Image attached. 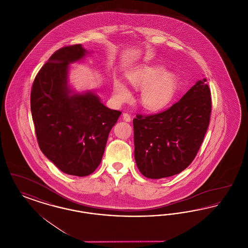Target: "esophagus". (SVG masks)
I'll return each mask as SVG.
<instances>
[{"label": "esophagus", "instance_id": "obj_1", "mask_svg": "<svg viewBox=\"0 0 248 248\" xmlns=\"http://www.w3.org/2000/svg\"><path fill=\"white\" fill-rule=\"evenodd\" d=\"M123 120L125 121V122H130L131 121V116H130L128 113H124L123 114Z\"/></svg>", "mask_w": 248, "mask_h": 248}]
</instances>
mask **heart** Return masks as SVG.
Masks as SVG:
<instances>
[{
  "label": "heart",
  "mask_w": 248,
  "mask_h": 248,
  "mask_svg": "<svg viewBox=\"0 0 248 248\" xmlns=\"http://www.w3.org/2000/svg\"><path fill=\"white\" fill-rule=\"evenodd\" d=\"M130 85L141 90L139 101L148 111H160L168 106L174 97L177 87V76L159 65H141L126 73ZM112 94L116 102L124 103L131 99L132 94L127 85L120 79L112 82Z\"/></svg>",
  "instance_id": "obj_1"
}]
</instances>
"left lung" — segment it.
I'll return each instance as SVG.
<instances>
[{
	"label": "left lung",
	"instance_id": "left-lung-1",
	"mask_svg": "<svg viewBox=\"0 0 248 248\" xmlns=\"http://www.w3.org/2000/svg\"><path fill=\"white\" fill-rule=\"evenodd\" d=\"M206 79L161 113L133 120L136 164L144 177H172L195 158L209 125L211 94Z\"/></svg>",
	"mask_w": 248,
	"mask_h": 248
}]
</instances>
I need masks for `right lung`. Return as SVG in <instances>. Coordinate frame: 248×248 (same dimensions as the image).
I'll use <instances>...</instances> for the list:
<instances>
[{
    "label": "right lung",
    "mask_w": 248,
    "mask_h": 248,
    "mask_svg": "<svg viewBox=\"0 0 248 248\" xmlns=\"http://www.w3.org/2000/svg\"><path fill=\"white\" fill-rule=\"evenodd\" d=\"M89 52L82 45L55 52L36 75L31 109L43 154L63 173L85 177L100 164L108 134L121 111L107 108L94 91L69 83L70 65Z\"/></svg>",
    "instance_id": "obj_1"
}]
</instances>
